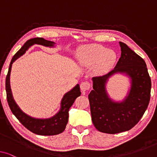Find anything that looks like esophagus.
<instances>
[{"mask_svg":"<svg viewBox=\"0 0 157 157\" xmlns=\"http://www.w3.org/2000/svg\"><path fill=\"white\" fill-rule=\"evenodd\" d=\"M80 88L81 91H88V90H89L90 88H91V83H90L89 81H83V82L81 83Z\"/></svg>","mask_w":157,"mask_h":157,"instance_id":"1","label":"esophagus"}]
</instances>
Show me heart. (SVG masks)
<instances>
[{
	"label": "heart",
	"mask_w": 157,
	"mask_h": 157,
	"mask_svg": "<svg viewBox=\"0 0 157 157\" xmlns=\"http://www.w3.org/2000/svg\"><path fill=\"white\" fill-rule=\"evenodd\" d=\"M78 59L81 65L86 67L94 66L95 74L102 75L112 68L116 61V54L101 45L90 44L80 49Z\"/></svg>",
	"instance_id": "b5f03b06"
}]
</instances>
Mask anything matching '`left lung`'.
<instances>
[{
    "instance_id": "obj_1",
    "label": "left lung",
    "mask_w": 157,
    "mask_h": 157,
    "mask_svg": "<svg viewBox=\"0 0 157 157\" xmlns=\"http://www.w3.org/2000/svg\"><path fill=\"white\" fill-rule=\"evenodd\" d=\"M121 57L108 74L93 77V90L89 94L91 119L101 132L117 134L130 130L139 121L150 101L151 82L142 58L123 42ZM117 72L126 73L131 78V89L121 102L108 97L105 90L108 79Z\"/></svg>"
}]
</instances>
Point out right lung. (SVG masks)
<instances>
[{
	"label": "right lung",
	"mask_w": 157,
	"mask_h": 157,
	"mask_svg": "<svg viewBox=\"0 0 157 157\" xmlns=\"http://www.w3.org/2000/svg\"><path fill=\"white\" fill-rule=\"evenodd\" d=\"M55 43L50 40H45L44 38H34L28 40L21 48L13 56L10 61L8 72L6 79V90L7 101L9 107L18 121L25 126L27 129L36 134L42 136H52L61 134L65 130L66 124L68 120V111L71 106L74 104L76 98L81 95L80 86L77 84L72 90L66 93L62 98L61 104V109L54 117L46 119H35L29 117L23 113L19 108L13 98L11 89L10 86V74L11 71L12 63L16 60L22 56L29 47L33 44H40L47 47H53Z\"/></svg>",
	"instance_id": "add662e5"
}]
</instances>
